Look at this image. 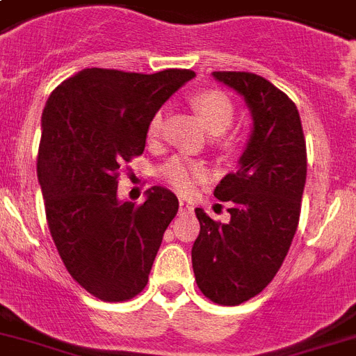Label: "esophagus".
I'll return each mask as SVG.
<instances>
[{
  "instance_id": "obj_1",
  "label": "esophagus",
  "mask_w": 356,
  "mask_h": 356,
  "mask_svg": "<svg viewBox=\"0 0 356 356\" xmlns=\"http://www.w3.org/2000/svg\"><path fill=\"white\" fill-rule=\"evenodd\" d=\"M180 214H191L193 211H195V205L191 204V202H187V200H180Z\"/></svg>"
}]
</instances>
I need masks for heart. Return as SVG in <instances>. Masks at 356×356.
<instances>
[{
  "mask_svg": "<svg viewBox=\"0 0 356 356\" xmlns=\"http://www.w3.org/2000/svg\"><path fill=\"white\" fill-rule=\"evenodd\" d=\"M193 107L196 108V113L202 116L205 127L211 134L218 136L222 132L229 129V125L233 123L234 118V107L231 104V99L220 90H204V92L196 94L193 98ZM161 120L163 114L156 113L151 118L149 123V136L156 138L160 134ZM163 176L167 181L175 187L181 195H191L193 191L198 187L200 181L205 180L207 176V169L204 163H200L196 160H191L187 156H176L172 158L163 169Z\"/></svg>",
  "mask_w": 356,
  "mask_h": 356,
  "instance_id": "b5f03b06",
  "label": "heart"
}]
</instances>
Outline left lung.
Wrapping results in <instances>:
<instances>
[{
    "mask_svg": "<svg viewBox=\"0 0 356 356\" xmlns=\"http://www.w3.org/2000/svg\"><path fill=\"white\" fill-rule=\"evenodd\" d=\"M213 78L242 96L252 125L236 172L214 189L231 205V220L214 222L198 207L191 254L200 291L214 304L238 305L267 287L289 251L307 172L305 140L298 108L271 81L251 72Z\"/></svg>",
    "mask_w": 356,
    "mask_h": 356,
    "instance_id": "1",
    "label": "left lung"
}]
</instances>
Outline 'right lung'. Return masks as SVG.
Here are the masks:
<instances>
[{
  "mask_svg": "<svg viewBox=\"0 0 356 356\" xmlns=\"http://www.w3.org/2000/svg\"><path fill=\"white\" fill-rule=\"evenodd\" d=\"M195 76L83 69L47 99L38 154L47 222L70 277L99 300H129L147 286L178 213L175 193L160 185L140 207L120 200L118 169L142 154L152 116Z\"/></svg>",
  "mask_w": 356,
  "mask_h": 356,
  "instance_id": "obj_1",
  "label": "right lung"
}]
</instances>
